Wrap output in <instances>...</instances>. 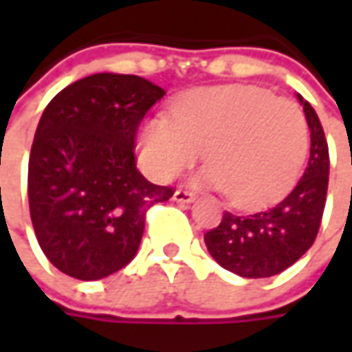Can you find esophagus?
<instances>
[{"label": "esophagus", "instance_id": "34e87169", "mask_svg": "<svg viewBox=\"0 0 352 352\" xmlns=\"http://www.w3.org/2000/svg\"><path fill=\"white\" fill-rule=\"evenodd\" d=\"M194 199H196V194L190 190H176L174 192V201H178V204H192Z\"/></svg>", "mask_w": 352, "mask_h": 352}]
</instances>
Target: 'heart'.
Segmentation results:
<instances>
[{
    "label": "heart",
    "mask_w": 352,
    "mask_h": 352,
    "mask_svg": "<svg viewBox=\"0 0 352 352\" xmlns=\"http://www.w3.org/2000/svg\"><path fill=\"white\" fill-rule=\"evenodd\" d=\"M141 158L158 180H172L206 148L201 180L227 190L236 208H258L296 184L309 151L302 109L261 88L223 86L184 94L172 117L144 123Z\"/></svg>",
    "instance_id": "heart-1"
}]
</instances>
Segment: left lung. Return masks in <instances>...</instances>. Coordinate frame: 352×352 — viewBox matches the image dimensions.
<instances>
[{
    "instance_id": "left-lung-1",
    "label": "left lung",
    "mask_w": 352,
    "mask_h": 352,
    "mask_svg": "<svg viewBox=\"0 0 352 352\" xmlns=\"http://www.w3.org/2000/svg\"><path fill=\"white\" fill-rule=\"evenodd\" d=\"M304 103L311 131L304 176L284 199L247 215L225 211L204 241L225 270L243 278H268L296 263L316 241L329 184V146L316 109Z\"/></svg>"
}]
</instances>
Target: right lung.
<instances>
[{"instance_id": "obj_1", "label": "right lung", "mask_w": 352, "mask_h": 352, "mask_svg": "<svg viewBox=\"0 0 352 352\" xmlns=\"http://www.w3.org/2000/svg\"><path fill=\"white\" fill-rule=\"evenodd\" d=\"M164 89L131 74H94L58 91L38 121L29 156V210L50 263L78 280L127 266L148 208L172 186L151 184L135 162L142 117Z\"/></svg>"}]
</instances>
